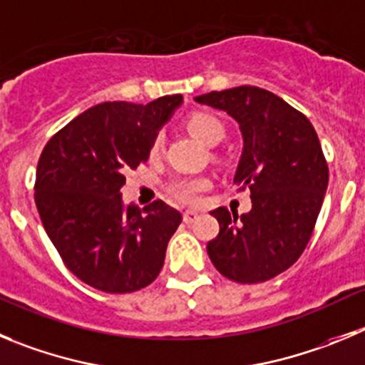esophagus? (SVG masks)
Returning <instances> with one entry per match:
<instances>
[{"label":"esophagus","instance_id":"1","mask_svg":"<svg viewBox=\"0 0 365 365\" xmlns=\"http://www.w3.org/2000/svg\"><path fill=\"white\" fill-rule=\"evenodd\" d=\"M198 217H200V214L196 212V210H185V212H183V221H185L187 225L194 223V221L198 220Z\"/></svg>","mask_w":365,"mask_h":365}]
</instances>
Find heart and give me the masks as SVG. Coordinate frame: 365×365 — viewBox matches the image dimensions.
<instances>
[{
  "instance_id": "b5f03b06",
  "label": "heart",
  "mask_w": 365,
  "mask_h": 365,
  "mask_svg": "<svg viewBox=\"0 0 365 365\" xmlns=\"http://www.w3.org/2000/svg\"><path fill=\"white\" fill-rule=\"evenodd\" d=\"M187 128L192 133L196 138H200L205 144L214 145L217 142L223 140L225 136V125L220 118L214 115L205 113V111H196L190 113L185 120ZM163 136L156 135L153 140L151 151L158 153L162 149ZM209 187V180L203 176H175L171 182L167 183V192L171 198H175L180 203H196L200 198V192Z\"/></svg>"
}]
</instances>
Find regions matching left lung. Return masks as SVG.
<instances>
[{
    "label": "left lung",
    "instance_id": "1",
    "mask_svg": "<svg viewBox=\"0 0 365 365\" xmlns=\"http://www.w3.org/2000/svg\"><path fill=\"white\" fill-rule=\"evenodd\" d=\"M236 118L243 155L234 183L250 190V212L220 207V234L207 252L221 275L241 284L264 282L301 257L321 212L328 163L312 122L272 91L237 86L196 97Z\"/></svg>",
    "mask_w": 365,
    "mask_h": 365
}]
</instances>
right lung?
<instances>
[{
  "label": "right lung",
  "mask_w": 365,
  "mask_h": 365,
  "mask_svg": "<svg viewBox=\"0 0 365 365\" xmlns=\"http://www.w3.org/2000/svg\"><path fill=\"white\" fill-rule=\"evenodd\" d=\"M182 104L102 102L68 122L44 145L36 205L68 270L95 290L131 294L158 277L182 214L156 200L124 207V173L148 162L158 129Z\"/></svg>",
  "instance_id": "obj_1"
}]
</instances>
